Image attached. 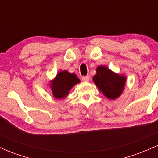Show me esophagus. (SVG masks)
<instances>
[{
    "instance_id": "34e87169",
    "label": "esophagus",
    "mask_w": 158,
    "mask_h": 158,
    "mask_svg": "<svg viewBox=\"0 0 158 158\" xmlns=\"http://www.w3.org/2000/svg\"><path fill=\"white\" fill-rule=\"evenodd\" d=\"M81 79H82L83 81H88L90 79V77L89 76H85V77H82Z\"/></svg>"
}]
</instances>
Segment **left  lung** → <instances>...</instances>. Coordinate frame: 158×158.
Returning <instances> with one entry per match:
<instances>
[{"label":"left lung","mask_w":158,"mask_h":158,"mask_svg":"<svg viewBox=\"0 0 158 158\" xmlns=\"http://www.w3.org/2000/svg\"><path fill=\"white\" fill-rule=\"evenodd\" d=\"M96 71L93 81L103 95L111 100L120 97L125 88L126 76L114 73L103 65L98 66Z\"/></svg>","instance_id":"obj_1"}]
</instances>
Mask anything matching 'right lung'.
<instances>
[{"instance_id": "obj_1", "label": "right lung", "mask_w": 158, "mask_h": 158, "mask_svg": "<svg viewBox=\"0 0 158 158\" xmlns=\"http://www.w3.org/2000/svg\"><path fill=\"white\" fill-rule=\"evenodd\" d=\"M79 82L80 80L75 73L62 70L59 72L56 77L50 81V88L55 99H61L67 97L71 88Z\"/></svg>"}]
</instances>
